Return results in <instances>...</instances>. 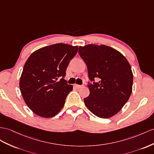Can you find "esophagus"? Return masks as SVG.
Wrapping results in <instances>:
<instances>
[{"mask_svg": "<svg viewBox=\"0 0 154 154\" xmlns=\"http://www.w3.org/2000/svg\"><path fill=\"white\" fill-rule=\"evenodd\" d=\"M74 86H75V87L76 88H79L81 87L82 85H77V84H75V85H74Z\"/></svg>", "mask_w": 154, "mask_h": 154, "instance_id": "obj_1", "label": "esophagus"}]
</instances>
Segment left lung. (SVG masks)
Returning <instances> with one entry per match:
<instances>
[{"label": "left lung", "mask_w": 154, "mask_h": 154, "mask_svg": "<svg viewBox=\"0 0 154 154\" xmlns=\"http://www.w3.org/2000/svg\"><path fill=\"white\" fill-rule=\"evenodd\" d=\"M79 54L93 82H88L90 94L84 99L86 107L101 118L115 115L132 92L133 75L129 63L119 51L105 45L80 46Z\"/></svg>", "instance_id": "left-lung-1"}]
</instances>
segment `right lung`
Returning a JSON list of instances; mask_svg holds the SVG:
<instances>
[{
  "label": "right lung",
  "mask_w": 154,
  "mask_h": 154,
  "mask_svg": "<svg viewBox=\"0 0 154 154\" xmlns=\"http://www.w3.org/2000/svg\"><path fill=\"white\" fill-rule=\"evenodd\" d=\"M77 51V46L56 43L36 50L27 59L19 88L26 104L36 115L53 117L64 107L73 90L64 78Z\"/></svg>",
  "instance_id": "1"
}]
</instances>
